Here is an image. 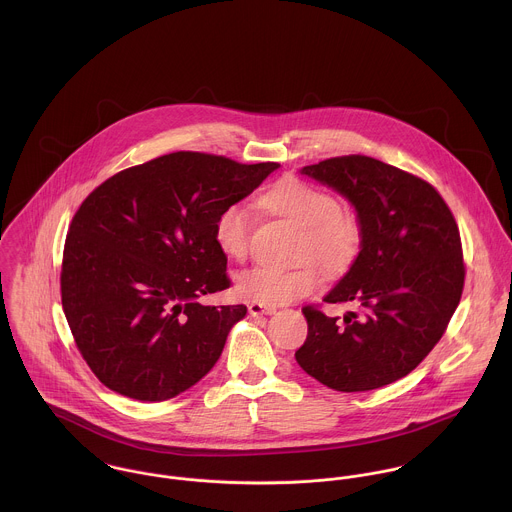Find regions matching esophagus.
<instances>
[{
  "label": "esophagus",
  "mask_w": 512,
  "mask_h": 512,
  "mask_svg": "<svg viewBox=\"0 0 512 512\" xmlns=\"http://www.w3.org/2000/svg\"><path fill=\"white\" fill-rule=\"evenodd\" d=\"M248 311H250V315L258 317V315H272V313H276V307H274V305H266V303L252 301V303H248Z\"/></svg>",
  "instance_id": "esophagus-1"
}]
</instances>
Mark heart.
Wrapping results in <instances>:
<instances>
[{"label": "heart", "instance_id": "1", "mask_svg": "<svg viewBox=\"0 0 512 512\" xmlns=\"http://www.w3.org/2000/svg\"><path fill=\"white\" fill-rule=\"evenodd\" d=\"M260 207L278 219L297 226L293 246L297 264L286 270L252 268L238 274L234 290L250 301L278 305L315 292L321 273L341 280L359 264L365 250V220L323 187L297 177H284L270 185L260 197ZM213 236L220 252L230 260L248 256L250 215L242 203H232L219 213Z\"/></svg>", "mask_w": 512, "mask_h": 512}]
</instances>
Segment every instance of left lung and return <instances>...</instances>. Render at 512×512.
I'll use <instances>...</instances> for the list:
<instances>
[{
	"label": "left lung",
	"instance_id": "obj_1",
	"mask_svg": "<svg viewBox=\"0 0 512 512\" xmlns=\"http://www.w3.org/2000/svg\"><path fill=\"white\" fill-rule=\"evenodd\" d=\"M345 195L365 220V250L325 303H351L343 321L305 305L299 366L339 392L386 386L420 365L459 305L465 264L453 213L434 185L366 155L301 169Z\"/></svg>",
	"mask_w": 512,
	"mask_h": 512
}]
</instances>
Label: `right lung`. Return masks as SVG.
Segmentation results:
<instances>
[{"label":"right lung","mask_w":512,"mask_h":512,"mask_svg":"<svg viewBox=\"0 0 512 512\" xmlns=\"http://www.w3.org/2000/svg\"><path fill=\"white\" fill-rule=\"evenodd\" d=\"M278 167L175 151L112 175L82 201L61 299L76 349L104 386L161 402L219 361L246 305L199 303L230 288L213 226Z\"/></svg>","instance_id":"add662e5"}]
</instances>
